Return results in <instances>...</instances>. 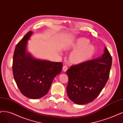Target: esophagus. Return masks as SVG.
<instances>
[{
	"instance_id": "1",
	"label": "esophagus",
	"mask_w": 123,
	"mask_h": 123,
	"mask_svg": "<svg viewBox=\"0 0 123 123\" xmlns=\"http://www.w3.org/2000/svg\"><path fill=\"white\" fill-rule=\"evenodd\" d=\"M67 69H68V68H67V67L66 65H64V66H63V68H62L63 71L66 72L67 70Z\"/></svg>"
}]
</instances>
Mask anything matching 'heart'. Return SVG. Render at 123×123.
<instances>
[{
	"mask_svg": "<svg viewBox=\"0 0 123 123\" xmlns=\"http://www.w3.org/2000/svg\"><path fill=\"white\" fill-rule=\"evenodd\" d=\"M65 51L74 49L69 55V61L72 64L79 65L91 59L96 52V48L90 40L85 37H79L67 42L63 47Z\"/></svg>",
	"mask_w": 123,
	"mask_h": 123,
	"instance_id": "1",
	"label": "heart"
}]
</instances>
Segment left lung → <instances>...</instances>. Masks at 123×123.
<instances>
[{"label":"left lung","mask_w":123,"mask_h":123,"mask_svg":"<svg viewBox=\"0 0 123 123\" xmlns=\"http://www.w3.org/2000/svg\"><path fill=\"white\" fill-rule=\"evenodd\" d=\"M111 64V56L105 47L99 57L71 66L66 71L68 76L66 90L69 98L80 105L93 101L105 86Z\"/></svg>","instance_id":"1"}]
</instances>
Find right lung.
Listing matches in <instances>:
<instances>
[{"label": "right lung", "mask_w": 123, "mask_h": 123, "mask_svg": "<svg viewBox=\"0 0 123 123\" xmlns=\"http://www.w3.org/2000/svg\"><path fill=\"white\" fill-rule=\"evenodd\" d=\"M33 33L29 31L17 44L12 72L21 93L29 98L37 99L48 93L55 77L61 72L63 64L35 58L27 51L28 41Z\"/></svg>", "instance_id": "add662e5"}]
</instances>
